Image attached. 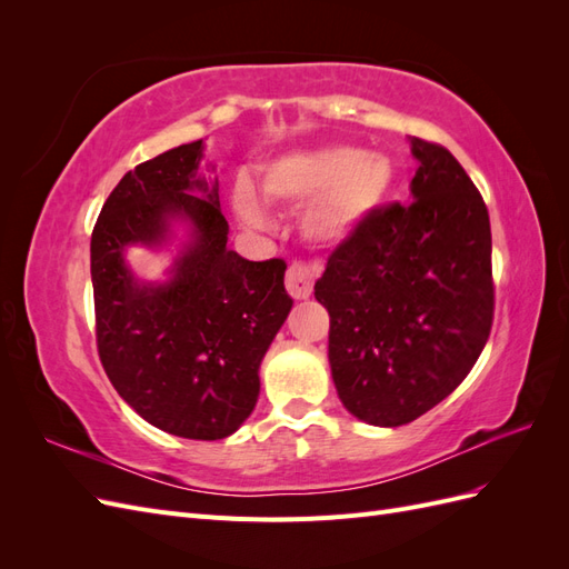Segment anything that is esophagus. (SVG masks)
I'll list each match as a JSON object with an SVG mask.
<instances>
[{"mask_svg":"<svg viewBox=\"0 0 569 569\" xmlns=\"http://www.w3.org/2000/svg\"><path fill=\"white\" fill-rule=\"evenodd\" d=\"M316 278H318V272L313 268L301 266V263H291L289 270H287V278H284L289 297L297 299V301L311 297Z\"/></svg>","mask_w":569,"mask_h":569,"instance_id":"34e87169","label":"esophagus"}]
</instances>
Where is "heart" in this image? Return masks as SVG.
Listing matches in <instances>:
<instances>
[{
	"label": "heart",
	"mask_w": 569,
	"mask_h": 569,
	"mask_svg": "<svg viewBox=\"0 0 569 569\" xmlns=\"http://www.w3.org/2000/svg\"><path fill=\"white\" fill-rule=\"evenodd\" d=\"M393 187V163L380 151L349 144L291 149L258 168V192L268 203L301 206V234L318 247H339L387 201ZM237 220L266 228L268 206L249 182H237L230 194Z\"/></svg>",
	"instance_id": "obj_1"
}]
</instances>
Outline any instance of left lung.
<instances>
[{
  "label": "left lung",
  "mask_w": 569,
  "mask_h": 569,
  "mask_svg": "<svg viewBox=\"0 0 569 569\" xmlns=\"http://www.w3.org/2000/svg\"><path fill=\"white\" fill-rule=\"evenodd\" d=\"M412 203L377 209L316 282L332 382L353 418L399 427L449 396L491 332V228L449 149L408 137Z\"/></svg>",
  "instance_id": "obj_1"
}]
</instances>
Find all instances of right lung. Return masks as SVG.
<instances>
[{
    "instance_id": "1",
    "label": "right lung",
    "mask_w": 569,
    "mask_h": 569,
    "mask_svg": "<svg viewBox=\"0 0 569 569\" xmlns=\"http://www.w3.org/2000/svg\"><path fill=\"white\" fill-rule=\"evenodd\" d=\"M203 140L123 176L92 232L97 347L111 385L137 416L168 435H234L258 401L261 360L291 311L284 261L228 249L216 166ZM132 248L166 250L159 281L129 266Z\"/></svg>"
}]
</instances>
